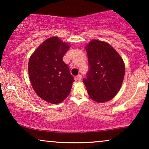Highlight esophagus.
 Here are the masks:
<instances>
[{"label": "esophagus", "instance_id": "obj_1", "mask_svg": "<svg viewBox=\"0 0 149 149\" xmlns=\"http://www.w3.org/2000/svg\"><path fill=\"white\" fill-rule=\"evenodd\" d=\"M77 80H78V81H81V79H82V76H81V74H78L77 76Z\"/></svg>", "mask_w": 149, "mask_h": 149}]
</instances>
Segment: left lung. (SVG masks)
I'll return each instance as SVG.
<instances>
[{"label": "left lung", "mask_w": 149, "mask_h": 149, "mask_svg": "<svg viewBox=\"0 0 149 149\" xmlns=\"http://www.w3.org/2000/svg\"><path fill=\"white\" fill-rule=\"evenodd\" d=\"M89 70L83 79L93 100L105 102L119 92L125 75V64L117 51L107 42L92 40L85 47Z\"/></svg>", "instance_id": "1"}]
</instances>
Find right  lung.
Masks as SVG:
<instances>
[{
	"instance_id": "obj_1",
	"label": "right lung",
	"mask_w": 149,
	"mask_h": 149,
	"mask_svg": "<svg viewBox=\"0 0 149 149\" xmlns=\"http://www.w3.org/2000/svg\"><path fill=\"white\" fill-rule=\"evenodd\" d=\"M70 48L57 36L36 49L28 62V74L34 91L47 102L58 104L68 97L74 81L63 57Z\"/></svg>"
}]
</instances>
